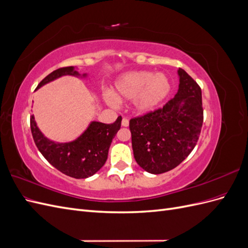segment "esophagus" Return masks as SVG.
I'll list each match as a JSON object with an SVG mask.
<instances>
[{
	"label": "esophagus",
	"instance_id": "1",
	"mask_svg": "<svg viewBox=\"0 0 248 248\" xmlns=\"http://www.w3.org/2000/svg\"><path fill=\"white\" fill-rule=\"evenodd\" d=\"M128 125H129L128 119H127V118H123V119H122V126H123V127H127Z\"/></svg>",
	"mask_w": 248,
	"mask_h": 248
}]
</instances>
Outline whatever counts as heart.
Returning a JSON list of instances; mask_svg holds the SVG:
<instances>
[{"instance_id":"heart-1","label":"heart","mask_w":248,"mask_h":248,"mask_svg":"<svg viewBox=\"0 0 248 248\" xmlns=\"http://www.w3.org/2000/svg\"><path fill=\"white\" fill-rule=\"evenodd\" d=\"M170 92V82L166 74L150 71H133L123 74L116 81L112 94L118 100H133L139 112H149L166 100ZM107 101L114 103L107 97Z\"/></svg>"}]
</instances>
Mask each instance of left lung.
<instances>
[{"label":"left lung","instance_id":"left-lung-1","mask_svg":"<svg viewBox=\"0 0 248 248\" xmlns=\"http://www.w3.org/2000/svg\"><path fill=\"white\" fill-rule=\"evenodd\" d=\"M178 74L180 84L174 98L129 121L134 159L155 175L175 169L191 153L204 121L200 86L182 68Z\"/></svg>","mask_w":248,"mask_h":248}]
</instances>
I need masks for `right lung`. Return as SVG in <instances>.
Instances as JSON below:
<instances>
[{
    "mask_svg": "<svg viewBox=\"0 0 248 248\" xmlns=\"http://www.w3.org/2000/svg\"><path fill=\"white\" fill-rule=\"evenodd\" d=\"M63 76L79 77L80 74L72 66L63 67L44 78L37 89ZM121 121L122 117L120 116L112 124L92 122L79 138L64 144L44 137L36 125L34 116L30 119V125L35 145L52 167L69 177L85 179L93 176L104 166L111 140L121 127Z\"/></svg>",
    "mask_w": 248,
    "mask_h": 248,
    "instance_id": "1",
    "label": "right lung"
}]
</instances>
